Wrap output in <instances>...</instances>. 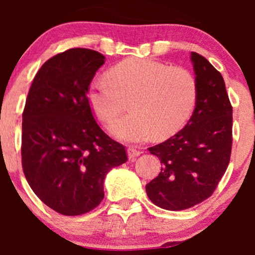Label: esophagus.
<instances>
[{"instance_id":"esophagus-1","label":"esophagus","mask_w":255,"mask_h":255,"mask_svg":"<svg viewBox=\"0 0 255 255\" xmlns=\"http://www.w3.org/2000/svg\"><path fill=\"white\" fill-rule=\"evenodd\" d=\"M141 153H142L141 151L136 150V148L134 147H129L127 150V154H128V158H129V160H135L136 157H139Z\"/></svg>"}]
</instances>
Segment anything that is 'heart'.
<instances>
[{
    "instance_id": "obj_1",
    "label": "heart",
    "mask_w": 255,
    "mask_h": 255,
    "mask_svg": "<svg viewBox=\"0 0 255 255\" xmlns=\"http://www.w3.org/2000/svg\"><path fill=\"white\" fill-rule=\"evenodd\" d=\"M111 81L96 79L87 99L95 115L109 124L133 99V114L116 120L110 133L127 142H141L156 134L177 133L192 116L197 103V81L186 69L152 58L125 60L109 72Z\"/></svg>"
}]
</instances>
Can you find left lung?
<instances>
[{
    "label": "left lung",
    "mask_w": 255,
    "mask_h": 255,
    "mask_svg": "<svg viewBox=\"0 0 255 255\" xmlns=\"http://www.w3.org/2000/svg\"><path fill=\"white\" fill-rule=\"evenodd\" d=\"M197 103L187 125L164 142L148 148L162 163L146 184L147 197L169 211H181L211 197L230 160L233 108L223 77L206 58L192 52Z\"/></svg>",
    "instance_id": "1"
}]
</instances>
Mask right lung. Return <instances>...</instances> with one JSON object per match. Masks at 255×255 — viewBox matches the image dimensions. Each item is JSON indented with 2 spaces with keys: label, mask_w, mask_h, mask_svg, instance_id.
<instances>
[{
  "label": "right lung",
  "mask_w": 255,
  "mask_h": 255,
  "mask_svg": "<svg viewBox=\"0 0 255 255\" xmlns=\"http://www.w3.org/2000/svg\"><path fill=\"white\" fill-rule=\"evenodd\" d=\"M105 57L75 48L40 67L22 114V169L46 206L79 216L104 198V180L126 163L125 146L97 125L87 99L89 86Z\"/></svg>",
  "instance_id": "add662e5"
}]
</instances>
